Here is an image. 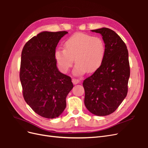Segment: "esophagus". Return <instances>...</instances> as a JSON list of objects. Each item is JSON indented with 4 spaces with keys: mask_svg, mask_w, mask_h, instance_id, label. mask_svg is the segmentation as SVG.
Masks as SVG:
<instances>
[{
    "mask_svg": "<svg viewBox=\"0 0 148 148\" xmlns=\"http://www.w3.org/2000/svg\"><path fill=\"white\" fill-rule=\"evenodd\" d=\"M72 81H73V83L74 84H77L79 83L80 80L77 79H75V78H73V80H72Z\"/></svg>",
    "mask_w": 148,
    "mask_h": 148,
    "instance_id": "obj_1",
    "label": "esophagus"
}]
</instances>
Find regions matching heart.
Here are the masks:
<instances>
[{"instance_id": "obj_1", "label": "heart", "mask_w": 148, "mask_h": 148, "mask_svg": "<svg viewBox=\"0 0 148 148\" xmlns=\"http://www.w3.org/2000/svg\"><path fill=\"white\" fill-rule=\"evenodd\" d=\"M106 53V45L101 37L78 33L69 37L64 43V49L55 51V58L60 69L66 73L76 64L75 74H82L85 71L93 73L103 63Z\"/></svg>"}]
</instances>
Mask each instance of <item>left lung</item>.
Returning a JSON list of instances; mask_svg holds the SVG:
<instances>
[{
  "label": "left lung",
  "mask_w": 148,
  "mask_h": 148,
  "mask_svg": "<svg viewBox=\"0 0 148 148\" xmlns=\"http://www.w3.org/2000/svg\"><path fill=\"white\" fill-rule=\"evenodd\" d=\"M92 31L102 36L106 53L100 67L84 80V103L91 113L104 116L115 111L127 95L130 74L128 52L114 31L103 27Z\"/></svg>",
  "instance_id": "left-lung-1"
}]
</instances>
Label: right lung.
I'll return each instance as SVG.
<instances>
[{
	"label": "right lung",
	"instance_id": "obj_1",
	"mask_svg": "<svg viewBox=\"0 0 148 148\" xmlns=\"http://www.w3.org/2000/svg\"><path fill=\"white\" fill-rule=\"evenodd\" d=\"M67 31H44L28 40L21 52L20 78L26 103L39 116L58 117L73 88L69 76L56 66L55 49Z\"/></svg>",
	"mask_w": 148,
	"mask_h": 148
}]
</instances>
